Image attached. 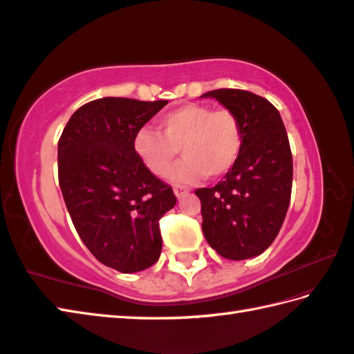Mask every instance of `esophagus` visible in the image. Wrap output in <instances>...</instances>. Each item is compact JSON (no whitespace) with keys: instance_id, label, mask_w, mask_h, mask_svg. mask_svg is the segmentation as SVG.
<instances>
[{"instance_id":"esophagus-1","label":"esophagus","mask_w":354,"mask_h":354,"mask_svg":"<svg viewBox=\"0 0 354 354\" xmlns=\"http://www.w3.org/2000/svg\"><path fill=\"white\" fill-rule=\"evenodd\" d=\"M173 192H175V195H176L178 199H181V198L187 196L190 194V190L187 187H183V185H175V187H173Z\"/></svg>"}]
</instances>
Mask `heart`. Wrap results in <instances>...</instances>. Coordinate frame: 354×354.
Here are the masks:
<instances>
[{
    "label": "heart",
    "instance_id": "1",
    "mask_svg": "<svg viewBox=\"0 0 354 354\" xmlns=\"http://www.w3.org/2000/svg\"><path fill=\"white\" fill-rule=\"evenodd\" d=\"M159 127L162 134L140 128L133 140L138 158L159 178L169 175L179 149L185 158L171 171L176 183H194L201 176L220 178L241 155V120L229 108L184 105L160 115Z\"/></svg>",
    "mask_w": 354,
    "mask_h": 354
}]
</instances>
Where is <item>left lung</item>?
Instances as JSON below:
<instances>
[{
  "label": "left lung",
  "mask_w": 354,
  "mask_h": 354,
  "mask_svg": "<svg viewBox=\"0 0 354 354\" xmlns=\"http://www.w3.org/2000/svg\"><path fill=\"white\" fill-rule=\"evenodd\" d=\"M201 97L232 110L244 133L241 155L223 181L195 190L203 234L224 259H252L275 240L291 199L292 155L283 120L271 102L243 89H214Z\"/></svg>",
  "instance_id": "8db88e82"
}]
</instances>
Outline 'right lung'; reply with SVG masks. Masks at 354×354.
I'll use <instances>...</instances> for the list:
<instances>
[{
    "mask_svg": "<svg viewBox=\"0 0 354 354\" xmlns=\"http://www.w3.org/2000/svg\"><path fill=\"white\" fill-rule=\"evenodd\" d=\"M167 104L88 102L71 115L59 140V183L77 234L100 263L124 274L158 261L159 220L176 204L170 185L147 169L133 147L134 134Z\"/></svg>",
    "mask_w": 354,
    "mask_h": 354,
    "instance_id": "right-lung-1",
    "label": "right lung"
}]
</instances>
